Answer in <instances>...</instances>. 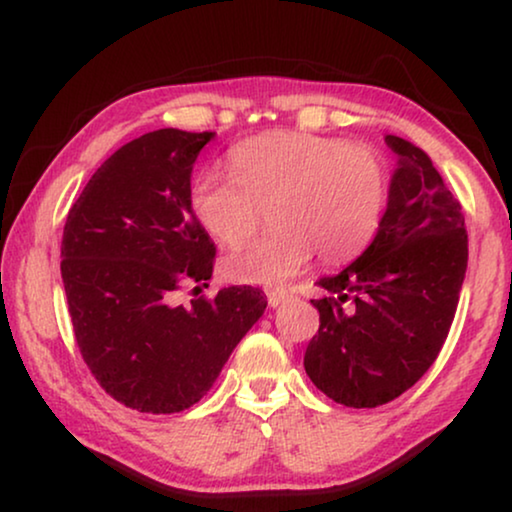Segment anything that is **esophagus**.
Segmentation results:
<instances>
[{"mask_svg":"<svg viewBox=\"0 0 512 512\" xmlns=\"http://www.w3.org/2000/svg\"><path fill=\"white\" fill-rule=\"evenodd\" d=\"M265 296H268V305L270 307H277V305L286 303V300L291 298V293L286 291V289H268V293H265Z\"/></svg>","mask_w":512,"mask_h":512,"instance_id":"34e87169","label":"esophagus"}]
</instances>
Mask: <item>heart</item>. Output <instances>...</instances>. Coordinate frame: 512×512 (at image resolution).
<instances>
[{
    "label": "heart",
    "mask_w": 512,
    "mask_h": 512,
    "mask_svg": "<svg viewBox=\"0 0 512 512\" xmlns=\"http://www.w3.org/2000/svg\"><path fill=\"white\" fill-rule=\"evenodd\" d=\"M230 172H205L191 186V209L223 247L256 233L270 207L275 230L228 256L230 279L277 284L321 261L356 254L382 219L387 167L377 151L347 139L277 130L244 139L228 153Z\"/></svg>",
    "instance_id": "1"
}]
</instances>
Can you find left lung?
<instances>
[{"label": "left lung", "mask_w": 512, "mask_h": 512, "mask_svg": "<svg viewBox=\"0 0 512 512\" xmlns=\"http://www.w3.org/2000/svg\"><path fill=\"white\" fill-rule=\"evenodd\" d=\"M398 153L375 240L312 300L319 331L305 349L314 387L347 408H377L408 391L438 359L468 263L461 202L431 158L387 135Z\"/></svg>", "instance_id": "obj_1"}]
</instances>
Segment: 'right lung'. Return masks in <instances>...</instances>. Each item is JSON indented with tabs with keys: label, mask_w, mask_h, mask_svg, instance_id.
<instances>
[{
	"label": "right lung",
	"mask_w": 512,
	"mask_h": 512,
	"mask_svg": "<svg viewBox=\"0 0 512 512\" xmlns=\"http://www.w3.org/2000/svg\"><path fill=\"white\" fill-rule=\"evenodd\" d=\"M214 132H146L102 163L69 209L60 272L79 352L118 403L151 415L212 389L268 300L254 286L179 303L207 286L216 247L191 209V172Z\"/></svg>",
	"instance_id": "right-lung-1"
}]
</instances>
